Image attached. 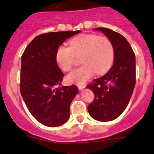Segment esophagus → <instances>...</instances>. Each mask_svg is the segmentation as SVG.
Masks as SVG:
<instances>
[{"mask_svg":"<svg viewBox=\"0 0 154 154\" xmlns=\"http://www.w3.org/2000/svg\"><path fill=\"white\" fill-rule=\"evenodd\" d=\"M85 87H86V85L85 84H78V88H79V90H82Z\"/></svg>","mask_w":154,"mask_h":154,"instance_id":"esophagus-1","label":"esophagus"}]
</instances>
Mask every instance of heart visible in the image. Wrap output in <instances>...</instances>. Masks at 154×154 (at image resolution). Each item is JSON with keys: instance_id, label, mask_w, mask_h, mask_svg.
<instances>
[{"instance_id": "b5f03b06", "label": "heart", "mask_w": 154, "mask_h": 154, "mask_svg": "<svg viewBox=\"0 0 154 154\" xmlns=\"http://www.w3.org/2000/svg\"><path fill=\"white\" fill-rule=\"evenodd\" d=\"M82 65L66 76L70 84H82L95 73L103 75L112 66L115 48L109 38L96 34H81L69 41V48L61 45L57 48L55 59L63 71L71 70L80 57Z\"/></svg>"}]
</instances>
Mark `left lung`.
Here are the masks:
<instances>
[{
    "instance_id": "left-lung-1",
    "label": "left lung",
    "mask_w": 154,
    "mask_h": 154,
    "mask_svg": "<svg viewBox=\"0 0 154 154\" xmlns=\"http://www.w3.org/2000/svg\"><path fill=\"white\" fill-rule=\"evenodd\" d=\"M94 29L101 31L113 43L115 60L105 75L86 86L94 94L88 111L95 120L108 122L120 116L131 100L135 85V56L131 45L120 34L103 27Z\"/></svg>"
}]
</instances>
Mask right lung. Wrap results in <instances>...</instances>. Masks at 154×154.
Segmentation results:
<instances>
[{"mask_svg":"<svg viewBox=\"0 0 154 154\" xmlns=\"http://www.w3.org/2000/svg\"><path fill=\"white\" fill-rule=\"evenodd\" d=\"M79 31L48 32L36 37L21 56L20 91L32 116L48 127L64 124L79 92L75 85L60 86L64 74L57 66V48Z\"/></svg>","mask_w":154,"mask_h":154,"instance_id":"1","label":"right lung"}]
</instances>
